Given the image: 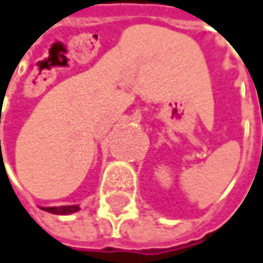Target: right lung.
I'll return each mask as SVG.
<instances>
[{"instance_id":"right-lung-1","label":"right lung","mask_w":263,"mask_h":263,"mask_svg":"<svg viewBox=\"0 0 263 263\" xmlns=\"http://www.w3.org/2000/svg\"><path fill=\"white\" fill-rule=\"evenodd\" d=\"M43 210L54 213V215H69V213L80 210V207L78 205H62V207H44Z\"/></svg>"}]
</instances>
